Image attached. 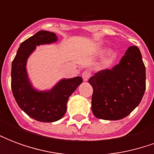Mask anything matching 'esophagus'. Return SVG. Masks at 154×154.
<instances>
[{
    "instance_id": "obj_1",
    "label": "esophagus",
    "mask_w": 154,
    "mask_h": 154,
    "mask_svg": "<svg viewBox=\"0 0 154 154\" xmlns=\"http://www.w3.org/2000/svg\"><path fill=\"white\" fill-rule=\"evenodd\" d=\"M90 78V72H88L87 71H85L82 73V79H83L84 82H87L88 81V79Z\"/></svg>"
}]
</instances>
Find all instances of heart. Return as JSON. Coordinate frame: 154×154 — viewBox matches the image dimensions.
I'll return each instance as SVG.
<instances>
[{
  "label": "heart",
  "instance_id": "b5f03b06",
  "mask_svg": "<svg viewBox=\"0 0 154 154\" xmlns=\"http://www.w3.org/2000/svg\"><path fill=\"white\" fill-rule=\"evenodd\" d=\"M105 52H106V49H102V50L100 51V54H104ZM116 57H117V54H116V51H109V53L107 54L106 59L105 61V65H106V66H109V65H110V64L113 63L114 61L116 60Z\"/></svg>",
  "mask_w": 154,
  "mask_h": 154
}]
</instances>
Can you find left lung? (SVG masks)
Masks as SVG:
<instances>
[{"mask_svg":"<svg viewBox=\"0 0 154 154\" xmlns=\"http://www.w3.org/2000/svg\"><path fill=\"white\" fill-rule=\"evenodd\" d=\"M146 70L139 48L130 46L112 69L89 79L93 88L91 110L97 118L118 120L139 106L146 88Z\"/></svg>","mask_w":154,"mask_h":154,"instance_id":"8db88e82","label":"left lung"}]
</instances>
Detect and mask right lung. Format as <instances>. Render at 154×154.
Here are the masks:
<instances>
[{
	"label": "right lung",
	"mask_w": 154,
	"mask_h": 154,
	"mask_svg": "<svg viewBox=\"0 0 154 154\" xmlns=\"http://www.w3.org/2000/svg\"><path fill=\"white\" fill-rule=\"evenodd\" d=\"M57 41L53 32L40 30L24 41L11 65V89L20 108L32 119L40 122H55L67 111L68 98L82 82L81 77L63 78L49 90L36 89L29 77L27 61L36 46Z\"/></svg>",
	"instance_id": "obj_1"
}]
</instances>
